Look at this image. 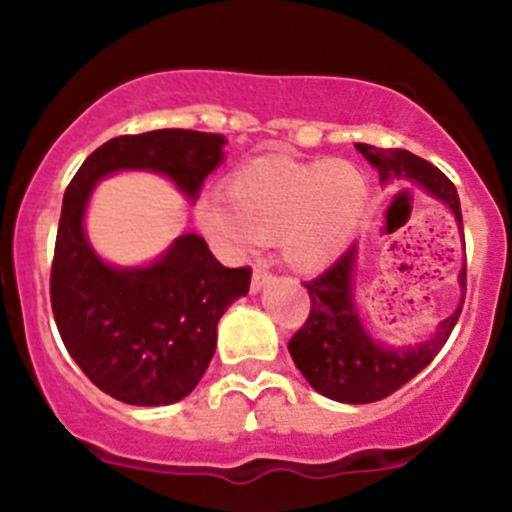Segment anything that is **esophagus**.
Listing matches in <instances>:
<instances>
[{
  "mask_svg": "<svg viewBox=\"0 0 512 512\" xmlns=\"http://www.w3.org/2000/svg\"><path fill=\"white\" fill-rule=\"evenodd\" d=\"M274 276L267 272V269L264 267H255V272H252V281H250V289H252V293H257V291H262L264 286L269 284V281H272Z\"/></svg>",
  "mask_w": 512,
  "mask_h": 512,
  "instance_id": "obj_1",
  "label": "esophagus"
}]
</instances>
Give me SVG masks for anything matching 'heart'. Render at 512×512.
Listing matches in <instances>:
<instances>
[{
  "label": "heart",
  "mask_w": 512,
  "mask_h": 512,
  "mask_svg": "<svg viewBox=\"0 0 512 512\" xmlns=\"http://www.w3.org/2000/svg\"><path fill=\"white\" fill-rule=\"evenodd\" d=\"M219 197L195 204L199 228L228 248L276 240L298 272H322L349 250L370 204L366 170L344 158L262 156L228 175Z\"/></svg>",
  "instance_id": "1"
}]
</instances>
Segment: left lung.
<instances>
[{"instance_id":"obj_1","label":"left lung","mask_w":512,"mask_h":512,"mask_svg":"<svg viewBox=\"0 0 512 512\" xmlns=\"http://www.w3.org/2000/svg\"><path fill=\"white\" fill-rule=\"evenodd\" d=\"M356 149L368 158L370 166L378 168L383 185L395 180L416 182L452 211L457 228L462 231V209L455 185L433 163L404 149H378L370 144H356ZM354 269L356 245L346 250L325 274L305 284L310 315L291 337L289 351L296 368L320 395L344 404H368L390 397L436 358L448 342L452 327L457 325L464 296L455 313L445 317L424 342L387 346L370 337L363 327L354 303ZM457 281L464 291L467 267H462Z\"/></svg>"}]
</instances>
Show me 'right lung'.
<instances>
[{
	"instance_id": "right-lung-1",
	"label": "right lung",
	"mask_w": 512,
	"mask_h": 512,
	"mask_svg": "<svg viewBox=\"0 0 512 512\" xmlns=\"http://www.w3.org/2000/svg\"><path fill=\"white\" fill-rule=\"evenodd\" d=\"M226 137L195 129L125 134L98 146L62 199L50 301L69 356L105 395L137 407L180 402L202 380L216 325L250 289V267L228 269L197 233L146 267H113L84 231L93 187L117 170L166 175L190 199L223 161Z\"/></svg>"
}]
</instances>
